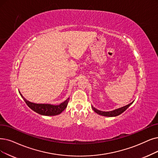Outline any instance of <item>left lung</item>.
Instances as JSON below:
<instances>
[{
  "label": "left lung",
  "mask_w": 158,
  "mask_h": 158,
  "mask_svg": "<svg viewBox=\"0 0 158 158\" xmlns=\"http://www.w3.org/2000/svg\"><path fill=\"white\" fill-rule=\"evenodd\" d=\"M134 102H132L131 103H130L129 104L125 106H123L122 107V108H120L118 109H117V110H115L113 111H100V110H97L96 108H93V107L92 106V108L93 110H94V112H96L97 113H98V114L100 115H102V116H106V117H115V116H117L120 114H121L122 113H123L125 110H127V109L128 108V107L133 103Z\"/></svg>",
  "instance_id": "8db88e82"
}]
</instances>
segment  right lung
I'll list each match as a JSON object with an SVG mask.
<instances>
[{
    "label": "right lung",
    "mask_w": 158,
    "mask_h": 158,
    "mask_svg": "<svg viewBox=\"0 0 158 158\" xmlns=\"http://www.w3.org/2000/svg\"><path fill=\"white\" fill-rule=\"evenodd\" d=\"M19 93L21 97L24 100V102H26V104L30 109H31L35 112L39 113V114L43 115L52 116L60 114V113L67 108L69 100V98H68L65 101V102L61 103L60 105H52L48 104H35L27 100L22 95L20 92Z\"/></svg>",
    "instance_id": "1"
}]
</instances>
